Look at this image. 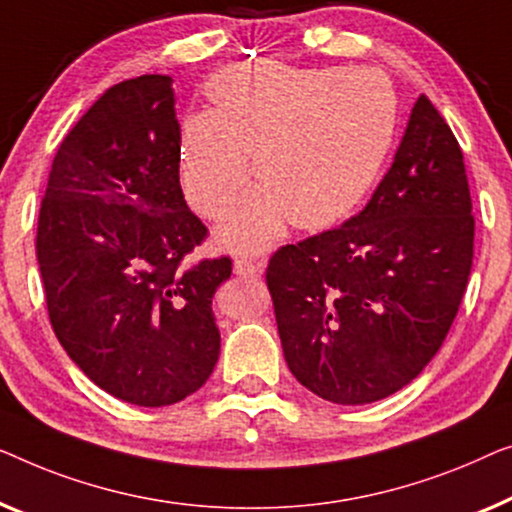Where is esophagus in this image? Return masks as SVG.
<instances>
[{
    "instance_id": "esophagus-1",
    "label": "esophagus",
    "mask_w": 512,
    "mask_h": 512,
    "mask_svg": "<svg viewBox=\"0 0 512 512\" xmlns=\"http://www.w3.org/2000/svg\"><path fill=\"white\" fill-rule=\"evenodd\" d=\"M264 271V262L262 259H243V257H239L234 262V273L239 278H255V276H259V273Z\"/></svg>"
}]
</instances>
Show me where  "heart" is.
I'll return each mask as SVG.
<instances>
[{
    "mask_svg": "<svg viewBox=\"0 0 512 512\" xmlns=\"http://www.w3.org/2000/svg\"><path fill=\"white\" fill-rule=\"evenodd\" d=\"M211 111L181 122L183 194L220 218L253 174L259 183L220 236L255 253L287 222L325 229L362 204L397 134V92L383 71L304 69L276 60L229 64L206 83Z\"/></svg>",
    "mask_w": 512,
    "mask_h": 512,
    "instance_id": "obj_1",
    "label": "heart"
}]
</instances>
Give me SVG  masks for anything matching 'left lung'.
Here are the masks:
<instances>
[{
  "mask_svg": "<svg viewBox=\"0 0 512 512\" xmlns=\"http://www.w3.org/2000/svg\"><path fill=\"white\" fill-rule=\"evenodd\" d=\"M473 234L462 148L420 95L364 211L269 259L266 287L292 376L341 406L406 387L452 327Z\"/></svg>",
  "mask_w": 512,
  "mask_h": 512,
  "instance_id": "obj_1",
  "label": "left lung"
}]
</instances>
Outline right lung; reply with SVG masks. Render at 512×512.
<instances>
[{"mask_svg":"<svg viewBox=\"0 0 512 512\" xmlns=\"http://www.w3.org/2000/svg\"><path fill=\"white\" fill-rule=\"evenodd\" d=\"M171 76L113 85L57 148L37 259L57 341L134 406L197 392L220 355L211 299L232 259L183 266L208 229L185 204Z\"/></svg>","mask_w":512,"mask_h":512,"instance_id":"right-lung-1","label":"right lung"}]
</instances>
